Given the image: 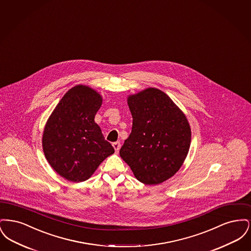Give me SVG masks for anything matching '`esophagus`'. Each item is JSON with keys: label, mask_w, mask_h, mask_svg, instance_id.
<instances>
[{"label": "esophagus", "mask_w": 251, "mask_h": 251, "mask_svg": "<svg viewBox=\"0 0 251 251\" xmlns=\"http://www.w3.org/2000/svg\"><path fill=\"white\" fill-rule=\"evenodd\" d=\"M113 147H114V149H115V151L118 153L120 149V142H115V143H113Z\"/></svg>", "instance_id": "obj_1"}]
</instances>
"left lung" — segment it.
<instances>
[{"label": "left lung", "mask_w": 251, "mask_h": 251, "mask_svg": "<svg viewBox=\"0 0 251 251\" xmlns=\"http://www.w3.org/2000/svg\"><path fill=\"white\" fill-rule=\"evenodd\" d=\"M128 105L132 128L120 157L144 184L162 183L176 174L188 154L189 122L165 92L153 87L129 96Z\"/></svg>", "instance_id": "8db88e82"}]
</instances>
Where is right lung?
<instances>
[{
  "label": "right lung",
  "instance_id": "add662e5",
  "mask_svg": "<svg viewBox=\"0 0 251 251\" xmlns=\"http://www.w3.org/2000/svg\"><path fill=\"white\" fill-rule=\"evenodd\" d=\"M102 98L89 86L78 84L61 99L45 125V157L61 177L80 182L89 179L101 162L115 152L104 139L95 115Z\"/></svg>",
  "mask_w": 251,
  "mask_h": 251
}]
</instances>
